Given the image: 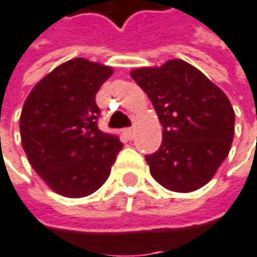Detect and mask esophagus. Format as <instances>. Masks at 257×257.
I'll list each match as a JSON object with an SVG mask.
<instances>
[{
	"instance_id": "34e87169",
	"label": "esophagus",
	"mask_w": 257,
	"mask_h": 257,
	"mask_svg": "<svg viewBox=\"0 0 257 257\" xmlns=\"http://www.w3.org/2000/svg\"><path fill=\"white\" fill-rule=\"evenodd\" d=\"M124 136H125L128 141H132V139L135 138V128H125V130H124Z\"/></svg>"
}]
</instances>
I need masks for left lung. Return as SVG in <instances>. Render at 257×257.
I'll use <instances>...</instances> for the list:
<instances>
[{"instance_id": "obj_1", "label": "left lung", "mask_w": 257, "mask_h": 257, "mask_svg": "<svg viewBox=\"0 0 257 257\" xmlns=\"http://www.w3.org/2000/svg\"><path fill=\"white\" fill-rule=\"evenodd\" d=\"M162 124V145L145 156L153 179L174 192L204 186L227 157L235 135L233 107L216 84L185 60L130 72Z\"/></svg>"}]
</instances>
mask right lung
<instances>
[{"label":"right lung","mask_w":257,"mask_h":257,"mask_svg":"<svg viewBox=\"0 0 257 257\" xmlns=\"http://www.w3.org/2000/svg\"><path fill=\"white\" fill-rule=\"evenodd\" d=\"M112 66L83 57L47 74L28 93L19 130L27 159L54 192L68 198L90 195L107 180L122 144L100 132L95 95Z\"/></svg>","instance_id":"add662e5"}]
</instances>
